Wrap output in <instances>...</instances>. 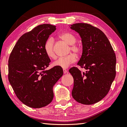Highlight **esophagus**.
Returning a JSON list of instances; mask_svg holds the SVG:
<instances>
[{"instance_id": "obj_1", "label": "esophagus", "mask_w": 127, "mask_h": 127, "mask_svg": "<svg viewBox=\"0 0 127 127\" xmlns=\"http://www.w3.org/2000/svg\"><path fill=\"white\" fill-rule=\"evenodd\" d=\"M63 71H64V74H66V73H67V70L65 69H63Z\"/></svg>"}]
</instances>
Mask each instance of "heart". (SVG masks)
Wrapping results in <instances>:
<instances>
[{"label": "heart", "instance_id": "1", "mask_svg": "<svg viewBox=\"0 0 127 127\" xmlns=\"http://www.w3.org/2000/svg\"><path fill=\"white\" fill-rule=\"evenodd\" d=\"M60 39L66 42L68 44L71 45L70 50L76 55H78L81 52V48L78 44H75L76 42V38L73 34L66 32L61 34L59 36ZM44 49L47 55L51 58L55 57L54 51V40L52 37H49L45 41ZM76 61V57L74 54H69L64 57H60L54 61L53 65L64 69L67 68L70 65Z\"/></svg>", "mask_w": 127, "mask_h": 127}]
</instances>
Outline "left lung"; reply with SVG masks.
<instances>
[{"label": "left lung", "mask_w": 127, "mask_h": 127, "mask_svg": "<svg viewBox=\"0 0 127 127\" xmlns=\"http://www.w3.org/2000/svg\"><path fill=\"white\" fill-rule=\"evenodd\" d=\"M70 29L82 38L83 52L77 64L87 71L77 67L69 71L74 78L72 96L83 104L91 105L108 93L116 75V57L107 37L101 30L90 24L76 23Z\"/></svg>", "instance_id": "8db88e82"}]
</instances>
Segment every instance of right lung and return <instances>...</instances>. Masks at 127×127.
Returning a JSON list of instances; mask_svg holds the SVG:
<instances>
[{
  "label": "right lung",
  "mask_w": 127,
  "mask_h": 127,
  "mask_svg": "<svg viewBox=\"0 0 127 127\" xmlns=\"http://www.w3.org/2000/svg\"><path fill=\"white\" fill-rule=\"evenodd\" d=\"M56 26L42 24L20 37L8 60V80L18 98L32 108L52 101L53 87L63 75L62 68L45 70L50 63L44 45Z\"/></svg>",
  "instance_id": "1"
}]
</instances>
